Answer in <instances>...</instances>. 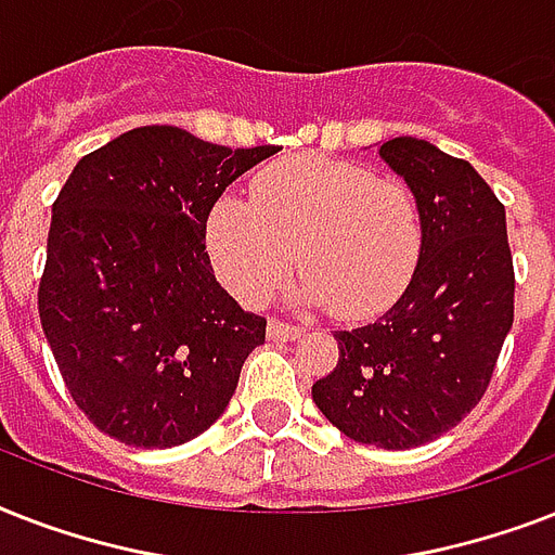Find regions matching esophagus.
I'll return each mask as SVG.
<instances>
[{
    "label": "esophagus",
    "mask_w": 555,
    "mask_h": 555,
    "mask_svg": "<svg viewBox=\"0 0 555 555\" xmlns=\"http://www.w3.org/2000/svg\"><path fill=\"white\" fill-rule=\"evenodd\" d=\"M299 337H302V328H299V325H291V322L282 320H270L268 339H273V343H291V339Z\"/></svg>",
    "instance_id": "obj_1"
}]
</instances>
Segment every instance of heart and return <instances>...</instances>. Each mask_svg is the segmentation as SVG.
Masks as SVG:
<instances>
[{"instance_id": "obj_1", "label": "heart", "mask_w": 555, "mask_h": 555, "mask_svg": "<svg viewBox=\"0 0 555 555\" xmlns=\"http://www.w3.org/2000/svg\"><path fill=\"white\" fill-rule=\"evenodd\" d=\"M256 201L227 192L207 212V253L244 305L268 302L299 261L296 296L339 320L386 313L423 256V212L403 178L331 158L279 160L253 181Z\"/></svg>"}]
</instances>
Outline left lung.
I'll return each instance as SVG.
<instances>
[{
    "instance_id": "1",
    "label": "left lung",
    "mask_w": 555,
    "mask_h": 555,
    "mask_svg": "<svg viewBox=\"0 0 555 555\" xmlns=\"http://www.w3.org/2000/svg\"><path fill=\"white\" fill-rule=\"evenodd\" d=\"M379 158L417 192L421 264L377 322L334 334L339 363L311 391L348 438L412 449L457 426L490 386L516 273L504 204L469 160L417 138L379 143Z\"/></svg>"
}]
</instances>
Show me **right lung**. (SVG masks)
<instances>
[{
	"mask_svg": "<svg viewBox=\"0 0 555 555\" xmlns=\"http://www.w3.org/2000/svg\"><path fill=\"white\" fill-rule=\"evenodd\" d=\"M276 146L141 126L80 158L54 201L39 322L68 395L108 438L167 449L224 414L264 317L207 256L209 207Z\"/></svg>",
	"mask_w": 555,
	"mask_h": 555,
	"instance_id": "right-lung-1",
	"label": "right lung"
}]
</instances>
